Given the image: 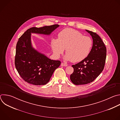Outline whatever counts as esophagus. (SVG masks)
Here are the masks:
<instances>
[{
    "label": "esophagus",
    "mask_w": 120,
    "mask_h": 120,
    "mask_svg": "<svg viewBox=\"0 0 120 120\" xmlns=\"http://www.w3.org/2000/svg\"><path fill=\"white\" fill-rule=\"evenodd\" d=\"M61 65V66H67L68 65L67 64H66L65 63H62Z\"/></svg>",
    "instance_id": "1"
}]
</instances>
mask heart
I'll use <instances>...</instances> for the list:
<instances>
[{
    "label": "heart",
    "mask_w": 120,
    "mask_h": 120,
    "mask_svg": "<svg viewBox=\"0 0 120 120\" xmlns=\"http://www.w3.org/2000/svg\"><path fill=\"white\" fill-rule=\"evenodd\" d=\"M51 45L56 57H59L66 49L65 59L77 63L88 56L93 46V41L78 31L65 28L59 33L58 38L51 39Z\"/></svg>",
    "instance_id": "1"
}]
</instances>
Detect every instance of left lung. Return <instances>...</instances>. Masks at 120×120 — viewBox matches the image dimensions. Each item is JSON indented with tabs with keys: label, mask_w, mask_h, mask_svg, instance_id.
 Segmentation results:
<instances>
[{
	"label": "left lung",
	"mask_w": 120,
	"mask_h": 120,
	"mask_svg": "<svg viewBox=\"0 0 120 120\" xmlns=\"http://www.w3.org/2000/svg\"><path fill=\"white\" fill-rule=\"evenodd\" d=\"M86 31L93 38V47L86 58L72 65L74 70L70 75V79L75 85L85 84L94 81L104 70L105 63L106 47L104 43L96 33Z\"/></svg>",
	"instance_id": "1"
}]
</instances>
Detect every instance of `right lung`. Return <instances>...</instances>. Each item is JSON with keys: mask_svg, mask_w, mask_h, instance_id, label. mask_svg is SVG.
I'll list each match as a JSON object with an SVG mask.
<instances>
[{"mask_svg": "<svg viewBox=\"0 0 120 120\" xmlns=\"http://www.w3.org/2000/svg\"><path fill=\"white\" fill-rule=\"evenodd\" d=\"M59 26L55 24L27 29L19 38L16 45L15 64L21 78L34 85L46 84L55 70L61 64L59 60H53L34 49L31 45V34L50 35Z\"/></svg>", "mask_w": 120, "mask_h": 120, "instance_id": "obj_1", "label": "right lung"}]
</instances>
